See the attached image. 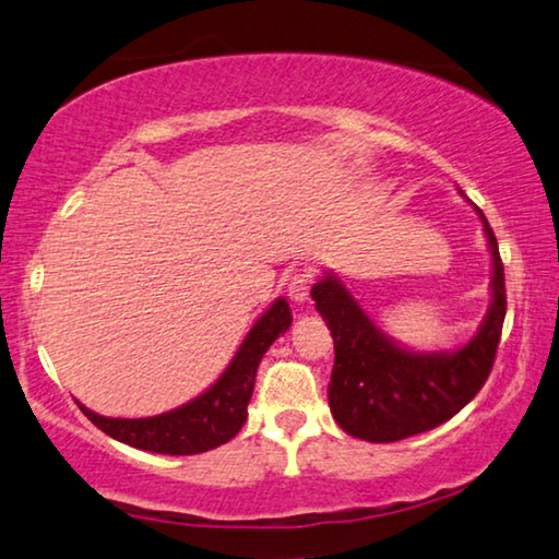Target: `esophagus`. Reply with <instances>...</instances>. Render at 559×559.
Segmentation results:
<instances>
[{"mask_svg": "<svg viewBox=\"0 0 559 559\" xmlns=\"http://www.w3.org/2000/svg\"><path fill=\"white\" fill-rule=\"evenodd\" d=\"M311 288H313V276L311 273H296V276H290L288 281V296L290 300H296V304H304L311 296Z\"/></svg>", "mask_w": 559, "mask_h": 559, "instance_id": "obj_1", "label": "esophagus"}]
</instances>
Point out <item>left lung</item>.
I'll return each instance as SVG.
<instances>
[{
	"mask_svg": "<svg viewBox=\"0 0 559 559\" xmlns=\"http://www.w3.org/2000/svg\"><path fill=\"white\" fill-rule=\"evenodd\" d=\"M492 255V304L477 335L457 350H405L376 328L335 276L318 281L311 296L331 328L335 362L328 403L335 423L353 438L395 442L438 428L473 401L490 376L504 311V269L490 224L480 209Z\"/></svg>",
	"mask_w": 559,
	"mask_h": 559,
	"instance_id": "left-lung-1",
	"label": "left lung"
}]
</instances>
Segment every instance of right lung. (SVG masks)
I'll list each match as a JSON object with an SVG mask.
<instances>
[{
  "label": "right lung",
  "mask_w": 559,
  "mask_h": 559,
  "mask_svg": "<svg viewBox=\"0 0 559 559\" xmlns=\"http://www.w3.org/2000/svg\"><path fill=\"white\" fill-rule=\"evenodd\" d=\"M290 321L294 318H290L286 298L273 300L269 311L248 331L241 348L216 383L176 411L154 415V418H104L82 403L79 407L102 432L131 448L162 455L206 453L224 445L243 428L259 362L271 343L288 331Z\"/></svg>",
  "instance_id": "add662e5"
}]
</instances>
